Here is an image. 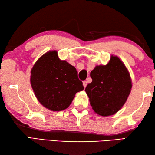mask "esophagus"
<instances>
[{
	"label": "esophagus",
	"instance_id": "34e87169",
	"mask_svg": "<svg viewBox=\"0 0 155 155\" xmlns=\"http://www.w3.org/2000/svg\"><path fill=\"white\" fill-rule=\"evenodd\" d=\"M83 86H84V87L85 88L87 87V81H84L83 82Z\"/></svg>",
	"mask_w": 155,
	"mask_h": 155
}]
</instances>
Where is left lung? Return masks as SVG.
I'll return each instance as SVG.
<instances>
[{
    "label": "left lung",
    "instance_id": "left-lung-1",
    "mask_svg": "<svg viewBox=\"0 0 155 155\" xmlns=\"http://www.w3.org/2000/svg\"><path fill=\"white\" fill-rule=\"evenodd\" d=\"M91 83L85 91L90 104L98 115L116 114L126 103L132 88L129 71L117 56L111 55L106 65H97L91 72Z\"/></svg>",
    "mask_w": 155,
    "mask_h": 155
}]
</instances>
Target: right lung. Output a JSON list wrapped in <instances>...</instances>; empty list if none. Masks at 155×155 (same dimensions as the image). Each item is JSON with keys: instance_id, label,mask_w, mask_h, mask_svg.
<instances>
[{"instance_id": "add662e5", "label": "right lung", "mask_w": 155, "mask_h": 155, "mask_svg": "<svg viewBox=\"0 0 155 155\" xmlns=\"http://www.w3.org/2000/svg\"><path fill=\"white\" fill-rule=\"evenodd\" d=\"M77 73L74 67L59 58L57 51L45 52L31 71V84L39 103L52 111L67 108L76 93L84 89Z\"/></svg>"}]
</instances>
